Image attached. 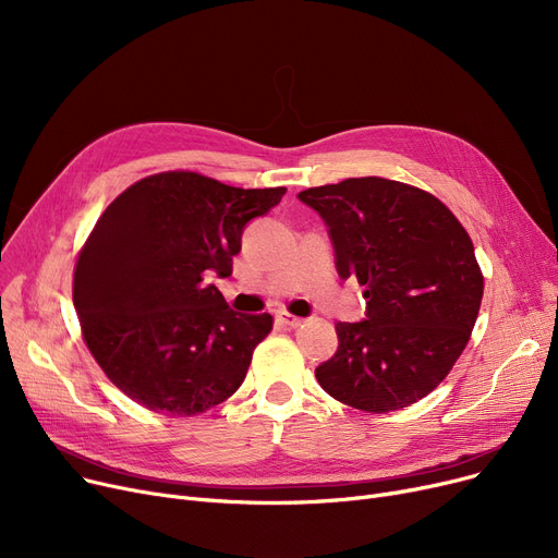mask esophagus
I'll return each instance as SVG.
<instances>
[{
	"label": "esophagus",
	"mask_w": 558,
	"mask_h": 558,
	"mask_svg": "<svg viewBox=\"0 0 558 558\" xmlns=\"http://www.w3.org/2000/svg\"><path fill=\"white\" fill-rule=\"evenodd\" d=\"M276 318L280 320L282 326H287V328H299V326H303V320H305V318L294 316V314H289V312H278Z\"/></svg>",
	"instance_id": "1"
}]
</instances>
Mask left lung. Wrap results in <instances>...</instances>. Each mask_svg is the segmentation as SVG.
<instances>
[{"mask_svg": "<svg viewBox=\"0 0 558 558\" xmlns=\"http://www.w3.org/2000/svg\"><path fill=\"white\" fill-rule=\"evenodd\" d=\"M330 228L341 278L364 284L366 320L337 324L314 375L335 400L387 414L432 393L471 339L484 276L471 234L434 194L364 175L299 194Z\"/></svg>", "mask_w": 558, "mask_h": 558, "instance_id": "8db88e82", "label": "left lung"}]
</instances>
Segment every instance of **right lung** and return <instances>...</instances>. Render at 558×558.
<instances>
[{
	"mask_svg": "<svg viewBox=\"0 0 558 558\" xmlns=\"http://www.w3.org/2000/svg\"><path fill=\"white\" fill-rule=\"evenodd\" d=\"M284 192L175 169L108 205L76 255L72 299L83 341L117 389L173 418L240 389L274 316L232 312L205 276L232 274L244 226Z\"/></svg>",
	"mask_w": 558,
	"mask_h": 558,
	"instance_id": "obj_1",
	"label": "right lung"
}]
</instances>
